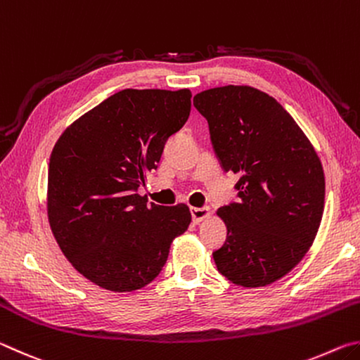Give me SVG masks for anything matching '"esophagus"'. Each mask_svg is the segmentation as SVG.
<instances>
[{
    "label": "esophagus",
    "mask_w": 360,
    "mask_h": 360,
    "mask_svg": "<svg viewBox=\"0 0 360 360\" xmlns=\"http://www.w3.org/2000/svg\"><path fill=\"white\" fill-rule=\"evenodd\" d=\"M191 212L195 224H200L202 221H205V219H208L211 214L210 208H206V206H203V208H191Z\"/></svg>",
    "instance_id": "1"
}]
</instances>
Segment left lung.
<instances>
[{
    "label": "left lung",
    "instance_id": "left-lung-1",
    "mask_svg": "<svg viewBox=\"0 0 360 360\" xmlns=\"http://www.w3.org/2000/svg\"><path fill=\"white\" fill-rule=\"evenodd\" d=\"M208 120L225 172L240 176V200L217 210L227 227L212 252L221 275L243 288L278 281L300 262L324 212V169L292 115L249 85H224L193 96Z\"/></svg>",
    "mask_w": 360,
    "mask_h": 360
}]
</instances>
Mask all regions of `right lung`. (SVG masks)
<instances>
[{
  "label": "right lung",
  "instance_id": "add662e5",
  "mask_svg": "<svg viewBox=\"0 0 360 360\" xmlns=\"http://www.w3.org/2000/svg\"><path fill=\"white\" fill-rule=\"evenodd\" d=\"M188 89H125L60 135L47 176V217L60 249L89 281L133 292L158 276L192 221L188 206L138 193L167 139L191 114Z\"/></svg>",
  "mask_w": 360,
  "mask_h": 360
}]
</instances>
